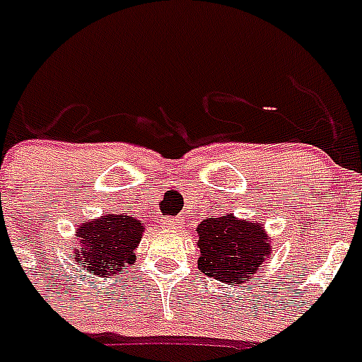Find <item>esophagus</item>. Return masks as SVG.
<instances>
[{"mask_svg":"<svg viewBox=\"0 0 362 362\" xmlns=\"http://www.w3.org/2000/svg\"><path fill=\"white\" fill-rule=\"evenodd\" d=\"M160 224H163L164 228H168V230H177L181 221H179V218H173V216H163V218H160Z\"/></svg>","mask_w":362,"mask_h":362,"instance_id":"obj_1","label":"esophagus"}]
</instances>
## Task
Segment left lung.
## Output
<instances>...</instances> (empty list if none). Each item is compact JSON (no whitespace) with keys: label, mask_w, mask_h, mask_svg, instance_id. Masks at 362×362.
I'll list each match as a JSON object with an SVG mask.
<instances>
[{"label":"left lung","mask_w":362,"mask_h":362,"mask_svg":"<svg viewBox=\"0 0 362 362\" xmlns=\"http://www.w3.org/2000/svg\"><path fill=\"white\" fill-rule=\"evenodd\" d=\"M198 269L224 284L247 282L271 256V237L262 222L241 221L231 213L205 218L198 226Z\"/></svg>","instance_id":"8db88e82"}]
</instances>
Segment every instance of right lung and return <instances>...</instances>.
I'll use <instances>...</instances> for the list:
<instances>
[{
  "mask_svg": "<svg viewBox=\"0 0 362 362\" xmlns=\"http://www.w3.org/2000/svg\"><path fill=\"white\" fill-rule=\"evenodd\" d=\"M146 224L134 215H112L82 222L78 226L74 248V262L83 263L89 273L95 274H119L127 265L134 263Z\"/></svg>",
  "mask_w": 362,
  "mask_h": 362,
  "instance_id": "1",
  "label": "right lung"
}]
</instances>
